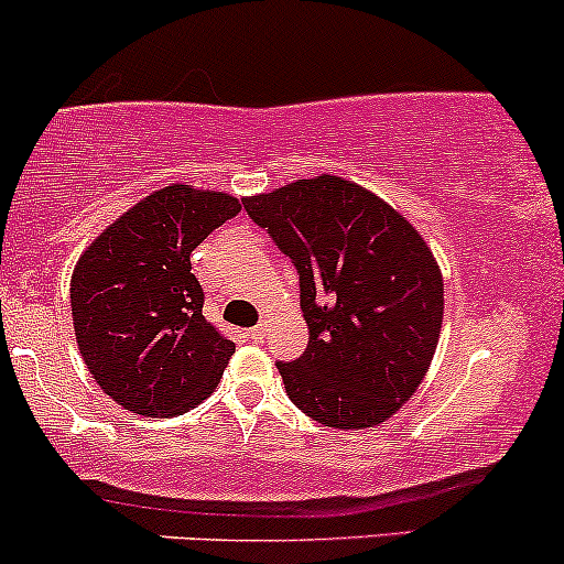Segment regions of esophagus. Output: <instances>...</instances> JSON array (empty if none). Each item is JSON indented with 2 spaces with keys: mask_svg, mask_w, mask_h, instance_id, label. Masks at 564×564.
<instances>
[{
  "mask_svg": "<svg viewBox=\"0 0 564 564\" xmlns=\"http://www.w3.org/2000/svg\"><path fill=\"white\" fill-rule=\"evenodd\" d=\"M250 338L256 344H263L265 341V325H256V328H250Z\"/></svg>",
  "mask_w": 564,
  "mask_h": 564,
  "instance_id": "esophagus-1",
  "label": "esophagus"
}]
</instances>
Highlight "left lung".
I'll list each match as a JSON object with an SVG mask.
<instances>
[{
  "instance_id": "left-lung-1",
  "label": "left lung",
  "mask_w": 564,
  "mask_h": 564,
  "mask_svg": "<svg viewBox=\"0 0 564 564\" xmlns=\"http://www.w3.org/2000/svg\"><path fill=\"white\" fill-rule=\"evenodd\" d=\"M245 209L299 269L308 344L276 362L290 401L325 427L390 420L425 379L444 323V276L425 239L333 174L250 196Z\"/></svg>"
}]
</instances>
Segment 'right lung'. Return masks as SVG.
<instances>
[{"label": "right lung", "instance_id": "add662e5", "mask_svg": "<svg viewBox=\"0 0 564 564\" xmlns=\"http://www.w3.org/2000/svg\"><path fill=\"white\" fill-rule=\"evenodd\" d=\"M239 212L228 193L161 187L77 260L69 284L77 347L118 405L174 416L212 395L236 347L204 319L191 252Z\"/></svg>", "mask_w": 564, "mask_h": 564}]
</instances>
